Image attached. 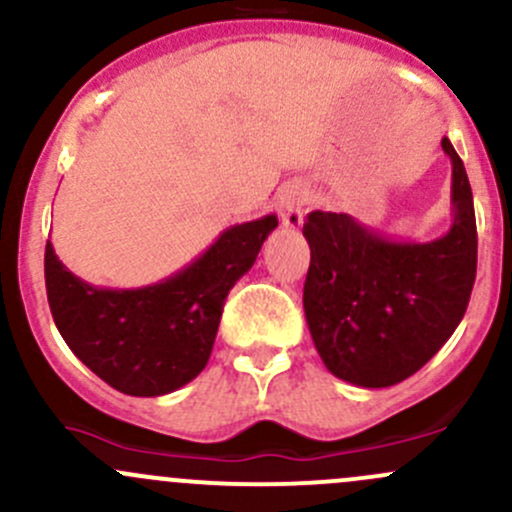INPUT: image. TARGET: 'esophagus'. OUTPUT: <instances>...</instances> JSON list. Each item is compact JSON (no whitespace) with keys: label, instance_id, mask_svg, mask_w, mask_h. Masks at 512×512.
Here are the masks:
<instances>
[{"label":"esophagus","instance_id":"obj_1","mask_svg":"<svg viewBox=\"0 0 512 512\" xmlns=\"http://www.w3.org/2000/svg\"><path fill=\"white\" fill-rule=\"evenodd\" d=\"M304 206H306V191L301 186H289L279 198V211H282L284 228L297 230L304 223Z\"/></svg>","mask_w":512,"mask_h":512}]
</instances>
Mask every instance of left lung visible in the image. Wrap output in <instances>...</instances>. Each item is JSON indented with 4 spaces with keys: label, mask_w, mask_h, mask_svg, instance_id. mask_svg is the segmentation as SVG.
<instances>
[{
    "label": "left lung",
    "mask_w": 512,
    "mask_h": 512,
    "mask_svg": "<svg viewBox=\"0 0 512 512\" xmlns=\"http://www.w3.org/2000/svg\"><path fill=\"white\" fill-rule=\"evenodd\" d=\"M441 149L451 159L454 220L437 240H395L348 213L306 215V324L326 368L346 383H402L464 319L476 279V213L464 161L446 137Z\"/></svg>",
    "instance_id": "left-lung-1"
}]
</instances>
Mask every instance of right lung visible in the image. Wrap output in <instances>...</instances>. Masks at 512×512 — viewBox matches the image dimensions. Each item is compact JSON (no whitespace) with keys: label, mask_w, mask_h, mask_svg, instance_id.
<instances>
[{"label":"right lung","mask_w":512,"mask_h":512,"mask_svg":"<svg viewBox=\"0 0 512 512\" xmlns=\"http://www.w3.org/2000/svg\"><path fill=\"white\" fill-rule=\"evenodd\" d=\"M274 228V213L230 225L184 270L139 289L83 282L48 240L43 272L53 321L68 348L110 387L132 397L169 395L206 368L225 297Z\"/></svg>","instance_id":"right-lung-1"}]
</instances>
